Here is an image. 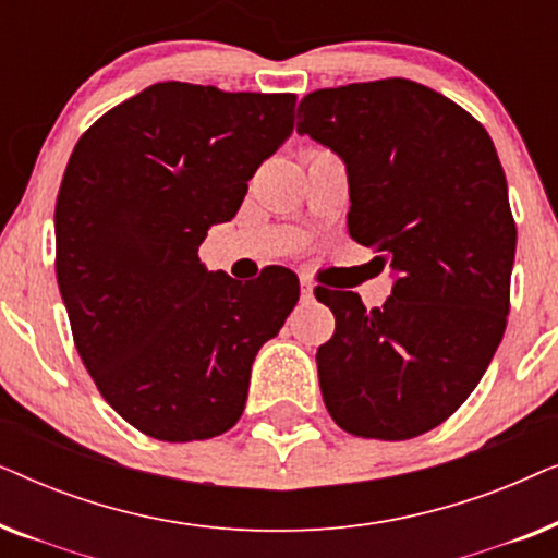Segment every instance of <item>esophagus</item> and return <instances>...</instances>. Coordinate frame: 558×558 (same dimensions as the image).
Masks as SVG:
<instances>
[{
  "mask_svg": "<svg viewBox=\"0 0 558 558\" xmlns=\"http://www.w3.org/2000/svg\"><path fill=\"white\" fill-rule=\"evenodd\" d=\"M300 287H302V300L310 302L312 296H315V289H312V284L307 279H300Z\"/></svg>",
  "mask_w": 558,
  "mask_h": 558,
  "instance_id": "obj_1",
  "label": "esophagus"
}]
</instances>
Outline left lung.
<instances>
[{
	"label": "left lung",
	"mask_w": 558,
	"mask_h": 558,
	"mask_svg": "<svg viewBox=\"0 0 558 558\" xmlns=\"http://www.w3.org/2000/svg\"><path fill=\"white\" fill-rule=\"evenodd\" d=\"M296 132L342 157L348 231L391 264L384 307L317 287L335 335L317 348L325 407L365 439L434 429L475 391L506 332L515 220L490 134L407 78L302 98Z\"/></svg>",
	"instance_id": "left-lung-1"
}]
</instances>
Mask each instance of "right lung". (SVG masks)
I'll return each instance as SVG.
<instances>
[{
	"mask_svg": "<svg viewBox=\"0 0 558 558\" xmlns=\"http://www.w3.org/2000/svg\"><path fill=\"white\" fill-rule=\"evenodd\" d=\"M294 106V94L155 83L88 126L68 159L56 274L75 350L109 407L147 437L231 429L258 348L300 300L284 266L241 284L197 256L292 134Z\"/></svg>",
	"mask_w": 558,
	"mask_h": 558,
	"instance_id": "right-lung-1",
	"label": "right lung"
}]
</instances>
